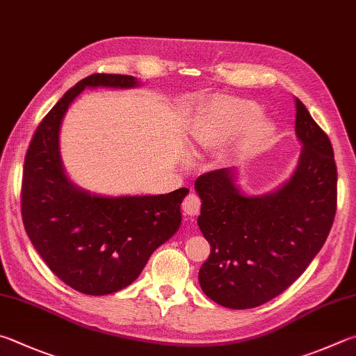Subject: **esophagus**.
Wrapping results in <instances>:
<instances>
[{
  "label": "esophagus",
  "mask_w": 356,
  "mask_h": 356,
  "mask_svg": "<svg viewBox=\"0 0 356 356\" xmlns=\"http://www.w3.org/2000/svg\"><path fill=\"white\" fill-rule=\"evenodd\" d=\"M200 204L202 202H200V197L196 195V193H188L182 202V209L186 215L196 216L200 211Z\"/></svg>",
  "instance_id": "esophagus-1"
}]
</instances>
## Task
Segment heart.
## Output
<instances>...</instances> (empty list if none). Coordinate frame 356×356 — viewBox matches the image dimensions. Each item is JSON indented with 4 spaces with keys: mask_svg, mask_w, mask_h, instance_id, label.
<instances>
[{
    "mask_svg": "<svg viewBox=\"0 0 356 356\" xmlns=\"http://www.w3.org/2000/svg\"><path fill=\"white\" fill-rule=\"evenodd\" d=\"M260 107L254 101L221 96L213 99L200 115L191 137L199 146L227 143L244 132L243 145L254 147L269 134V124L258 118Z\"/></svg>",
    "mask_w": 356,
    "mask_h": 356,
    "instance_id": "obj_1",
    "label": "heart"
}]
</instances>
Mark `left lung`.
I'll return each mask as SVG.
<instances>
[{"label":"left lung","mask_w":356,"mask_h":356,"mask_svg":"<svg viewBox=\"0 0 356 356\" xmlns=\"http://www.w3.org/2000/svg\"><path fill=\"white\" fill-rule=\"evenodd\" d=\"M294 102L303 147L282 188L261 197L243 196L227 168L195 182L202 199L197 224L211 248L199 283L222 307L255 308L282 294L330 234L338 202L333 146L307 107L297 98Z\"/></svg>","instance_id":"left-lung-1"}]
</instances>
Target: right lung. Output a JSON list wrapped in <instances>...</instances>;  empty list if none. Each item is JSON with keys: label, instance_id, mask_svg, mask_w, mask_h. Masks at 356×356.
I'll use <instances>...</instances> for the list:
<instances>
[{"label": "right lung", "instance_id": "add662e5", "mask_svg": "<svg viewBox=\"0 0 356 356\" xmlns=\"http://www.w3.org/2000/svg\"><path fill=\"white\" fill-rule=\"evenodd\" d=\"M137 86L127 74L95 73L71 87L44 115L24 157L22 218L47 266L88 296L131 285L159 245L176 234L188 190L160 196H92L70 182L59 156V129L68 106L86 87Z\"/></svg>", "mask_w": 356, "mask_h": 356}]
</instances>
